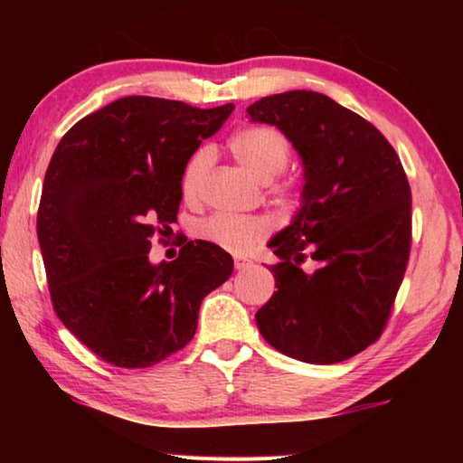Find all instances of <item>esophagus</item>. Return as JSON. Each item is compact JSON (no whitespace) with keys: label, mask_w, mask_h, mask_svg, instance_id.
<instances>
[{"label":"esophagus","mask_w":463,"mask_h":463,"mask_svg":"<svg viewBox=\"0 0 463 463\" xmlns=\"http://www.w3.org/2000/svg\"><path fill=\"white\" fill-rule=\"evenodd\" d=\"M250 265H253V261L247 260V257H242V255H234V269L242 271V269H249Z\"/></svg>","instance_id":"1"}]
</instances>
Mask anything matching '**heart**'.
<instances>
[{"mask_svg": "<svg viewBox=\"0 0 463 463\" xmlns=\"http://www.w3.org/2000/svg\"><path fill=\"white\" fill-rule=\"evenodd\" d=\"M229 148L242 167H245L257 182L269 184L289 161V145L276 128L249 127L234 132L229 140ZM213 163V151L202 146L185 163L182 182V194L185 200L195 198L200 192L202 179ZM276 192L281 200H289V190L286 185H278ZM268 222L260 216H234V214H214L198 226V234L213 245L231 253H245L261 242L268 234Z\"/></svg>", "mask_w": 463, "mask_h": 463, "instance_id": "1", "label": "heart"}]
</instances>
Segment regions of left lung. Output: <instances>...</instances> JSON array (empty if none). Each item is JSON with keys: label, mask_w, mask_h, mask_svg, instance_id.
<instances>
[{"label": "left lung", "mask_w": 463, "mask_h": 463, "mask_svg": "<svg viewBox=\"0 0 463 463\" xmlns=\"http://www.w3.org/2000/svg\"><path fill=\"white\" fill-rule=\"evenodd\" d=\"M302 161L300 208L268 247L278 292L257 310L271 347L307 364L357 355L383 331L411 250V187L382 132L325 93L294 90L247 108ZM316 261L307 270L301 263Z\"/></svg>", "instance_id": "obj_1"}]
</instances>
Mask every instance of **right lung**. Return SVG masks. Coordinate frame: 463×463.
Returning <instances> with one entry per match:
<instances>
[{
	"instance_id": "1",
	"label": "right lung",
	"mask_w": 463,
	"mask_h": 463,
	"mask_svg": "<svg viewBox=\"0 0 463 463\" xmlns=\"http://www.w3.org/2000/svg\"><path fill=\"white\" fill-rule=\"evenodd\" d=\"M232 104L128 96L85 116L46 169L38 242L52 307L69 331L116 367H148L192 341L200 304L232 273V257L190 241L151 263L155 232L175 222L182 174Z\"/></svg>"
}]
</instances>
